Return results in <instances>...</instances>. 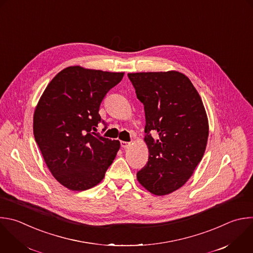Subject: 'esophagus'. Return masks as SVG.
Returning a JSON list of instances; mask_svg holds the SVG:
<instances>
[{
	"label": "esophagus",
	"mask_w": 253,
	"mask_h": 253,
	"mask_svg": "<svg viewBox=\"0 0 253 253\" xmlns=\"http://www.w3.org/2000/svg\"><path fill=\"white\" fill-rule=\"evenodd\" d=\"M120 144H121V147L124 148V149H126V148H128L130 146V143L129 142H125V141H121Z\"/></svg>",
	"instance_id": "34e87169"
}]
</instances>
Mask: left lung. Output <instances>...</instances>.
<instances>
[{
  "label": "left lung",
  "mask_w": 253,
  "mask_h": 253,
  "mask_svg": "<svg viewBox=\"0 0 253 253\" xmlns=\"http://www.w3.org/2000/svg\"><path fill=\"white\" fill-rule=\"evenodd\" d=\"M145 110L149 158L138 182L156 196L183 187L201 162L209 121L202 98L179 71L128 73Z\"/></svg>",
  "instance_id": "left-lung-1"
}]
</instances>
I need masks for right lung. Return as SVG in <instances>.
I'll use <instances>...</instances> for the list:
<instances>
[{
    "label": "right lung",
    "instance_id": "1",
    "mask_svg": "<svg viewBox=\"0 0 253 253\" xmlns=\"http://www.w3.org/2000/svg\"><path fill=\"white\" fill-rule=\"evenodd\" d=\"M123 76L124 72L66 67L48 83L36 107V142L52 176L71 191L98 185L116 157L120 142L95 131L104 123L98 113L103 98Z\"/></svg>",
    "mask_w": 253,
    "mask_h": 253
}]
</instances>
